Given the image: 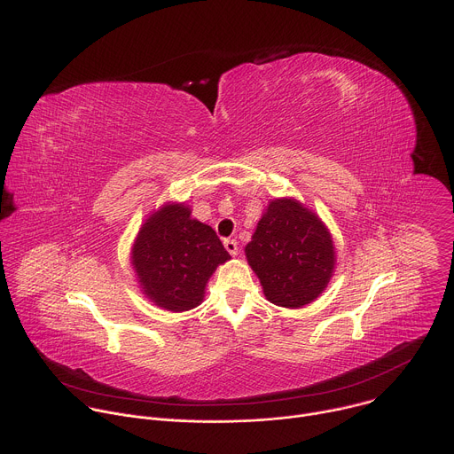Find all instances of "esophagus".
<instances>
[{
    "label": "esophagus",
    "instance_id": "esophagus-1",
    "mask_svg": "<svg viewBox=\"0 0 454 454\" xmlns=\"http://www.w3.org/2000/svg\"><path fill=\"white\" fill-rule=\"evenodd\" d=\"M224 247H226V251H228L230 254H233V256L239 253V244H237L235 239H226V240H224Z\"/></svg>",
    "mask_w": 454,
    "mask_h": 454
}]
</instances>
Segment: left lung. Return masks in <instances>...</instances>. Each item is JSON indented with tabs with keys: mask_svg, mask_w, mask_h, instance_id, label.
Listing matches in <instances>:
<instances>
[{
	"mask_svg": "<svg viewBox=\"0 0 454 454\" xmlns=\"http://www.w3.org/2000/svg\"><path fill=\"white\" fill-rule=\"evenodd\" d=\"M246 256L270 303L285 309L309 305L328 285L335 251L321 223L294 200H274L258 221Z\"/></svg>",
	"mask_w": 454,
	"mask_h": 454,
	"instance_id": "8db88e82",
	"label": "left lung"
}]
</instances>
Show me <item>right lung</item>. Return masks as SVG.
<instances>
[{"label":"right lung","mask_w":454,"mask_h":454,"mask_svg":"<svg viewBox=\"0 0 454 454\" xmlns=\"http://www.w3.org/2000/svg\"><path fill=\"white\" fill-rule=\"evenodd\" d=\"M230 258L217 233L191 219L184 205H168L151 215L133 246V267L145 295L171 312H185L203 301L215 267Z\"/></svg>","instance_id":"right-lung-1"}]
</instances>
